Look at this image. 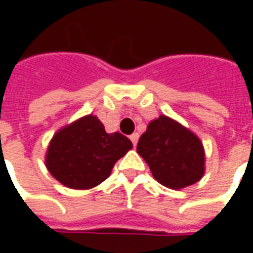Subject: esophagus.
<instances>
[{
    "mask_svg": "<svg viewBox=\"0 0 253 253\" xmlns=\"http://www.w3.org/2000/svg\"><path fill=\"white\" fill-rule=\"evenodd\" d=\"M138 138H139V135H138L137 132H134V134H131V135H130V141H131L132 145H134V146H135V145H137V142H138Z\"/></svg>",
    "mask_w": 253,
    "mask_h": 253,
    "instance_id": "obj_1",
    "label": "esophagus"
}]
</instances>
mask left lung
<instances>
[{"label": "left lung", "mask_w": 253, "mask_h": 253, "mask_svg": "<svg viewBox=\"0 0 253 253\" xmlns=\"http://www.w3.org/2000/svg\"><path fill=\"white\" fill-rule=\"evenodd\" d=\"M137 152L163 186L179 190L201 180L205 152L199 138L167 116L149 123Z\"/></svg>", "instance_id": "left-lung-1"}]
</instances>
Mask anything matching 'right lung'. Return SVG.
Segmentation results:
<instances>
[{"mask_svg": "<svg viewBox=\"0 0 253 253\" xmlns=\"http://www.w3.org/2000/svg\"><path fill=\"white\" fill-rule=\"evenodd\" d=\"M131 148L128 138L121 132L107 134L103 123L88 115L54 135L47 150V169L63 186L86 190L104 181Z\"/></svg>", "mask_w": 253, "mask_h": 253, "instance_id": "right-lung-1", "label": "right lung"}]
</instances>
